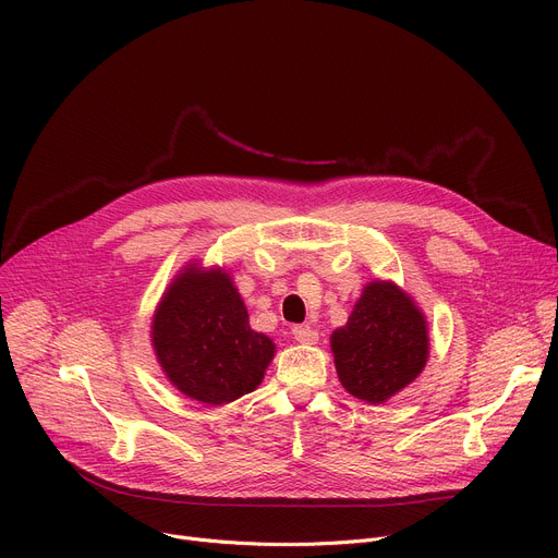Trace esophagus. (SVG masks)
I'll use <instances>...</instances> for the list:
<instances>
[{"instance_id":"1","label":"esophagus","mask_w":558,"mask_h":558,"mask_svg":"<svg viewBox=\"0 0 558 558\" xmlns=\"http://www.w3.org/2000/svg\"><path fill=\"white\" fill-rule=\"evenodd\" d=\"M291 335H294V339L303 345H314L318 341V332L312 330L310 326H296L294 330H291Z\"/></svg>"}]
</instances>
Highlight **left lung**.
Here are the masks:
<instances>
[{
  "instance_id": "1",
  "label": "left lung",
  "mask_w": 558,
  "mask_h": 558,
  "mask_svg": "<svg viewBox=\"0 0 558 558\" xmlns=\"http://www.w3.org/2000/svg\"><path fill=\"white\" fill-rule=\"evenodd\" d=\"M341 387L364 402L383 404L423 373L429 326L416 301L393 280H371L345 326L330 335Z\"/></svg>"
}]
</instances>
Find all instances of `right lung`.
Segmentation results:
<instances>
[{
    "label": "right lung",
    "mask_w": 558,
    "mask_h": 558,
    "mask_svg": "<svg viewBox=\"0 0 558 558\" xmlns=\"http://www.w3.org/2000/svg\"><path fill=\"white\" fill-rule=\"evenodd\" d=\"M160 371L190 400L221 407L259 387L276 343L248 324V312L223 267L187 262L151 318Z\"/></svg>",
    "instance_id": "right-lung-1"
}]
</instances>
